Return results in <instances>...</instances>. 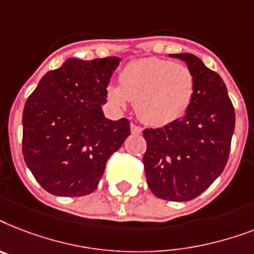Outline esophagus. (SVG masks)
Wrapping results in <instances>:
<instances>
[{"instance_id":"obj_1","label":"esophagus","mask_w":254,"mask_h":254,"mask_svg":"<svg viewBox=\"0 0 254 254\" xmlns=\"http://www.w3.org/2000/svg\"><path fill=\"white\" fill-rule=\"evenodd\" d=\"M141 131H143V129H141V127H140V126L135 125V123H131V132L135 133V135H140V133H141Z\"/></svg>"}]
</instances>
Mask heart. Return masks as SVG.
<instances>
[{
	"mask_svg": "<svg viewBox=\"0 0 254 254\" xmlns=\"http://www.w3.org/2000/svg\"><path fill=\"white\" fill-rule=\"evenodd\" d=\"M121 86L107 89L117 106L135 103L137 117L147 125L164 126L186 113L194 94V77L184 64L157 58L128 63L119 76Z\"/></svg>",
	"mask_w": 254,
	"mask_h": 254,
	"instance_id": "heart-1",
	"label": "heart"
}]
</instances>
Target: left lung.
I'll list each match as a JSON object with an SVG mask.
<instances>
[{
	"label": "left lung",
	"instance_id": "8db88e82",
	"mask_svg": "<svg viewBox=\"0 0 254 254\" xmlns=\"http://www.w3.org/2000/svg\"><path fill=\"white\" fill-rule=\"evenodd\" d=\"M184 60L194 77V94L181 119L145 128L143 156L148 188L157 198L186 202L200 195L222 174L230 157L235 109L222 77L191 54Z\"/></svg>",
	"mask_w": 254,
	"mask_h": 254
}]
</instances>
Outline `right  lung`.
Returning a JSON list of instances; mask_svg holds the SVG:
<instances>
[{"instance_id": "1", "label": "right lung", "mask_w": 254, "mask_h": 254, "mask_svg": "<svg viewBox=\"0 0 254 254\" xmlns=\"http://www.w3.org/2000/svg\"><path fill=\"white\" fill-rule=\"evenodd\" d=\"M121 59H69L50 70L23 109L22 152L40 186L84 196L98 186L107 160L131 133L129 121L103 115L107 85Z\"/></svg>"}]
</instances>
